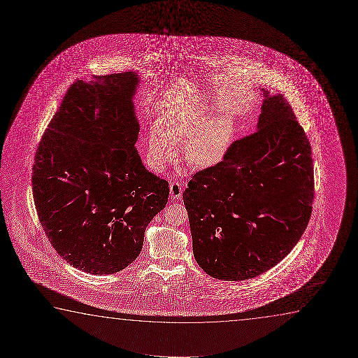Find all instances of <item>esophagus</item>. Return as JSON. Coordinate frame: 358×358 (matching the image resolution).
I'll return each instance as SVG.
<instances>
[{"label":"esophagus","mask_w":358,"mask_h":358,"mask_svg":"<svg viewBox=\"0 0 358 358\" xmlns=\"http://www.w3.org/2000/svg\"><path fill=\"white\" fill-rule=\"evenodd\" d=\"M170 194L173 199H180L182 196V187L178 182H172L170 185Z\"/></svg>","instance_id":"obj_1"}]
</instances>
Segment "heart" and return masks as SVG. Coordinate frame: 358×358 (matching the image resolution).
<instances>
[{"mask_svg":"<svg viewBox=\"0 0 358 358\" xmlns=\"http://www.w3.org/2000/svg\"><path fill=\"white\" fill-rule=\"evenodd\" d=\"M208 116V105L165 110L149 137L148 160L152 169L162 170L176 155L177 145L185 143L183 157L188 165L208 169L220 164L232 143L235 124L229 116L206 120Z\"/></svg>","mask_w":358,"mask_h":358,"instance_id":"heart-1","label":"heart"}]
</instances>
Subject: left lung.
<instances>
[{"instance_id": "obj_1", "label": "left lung", "mask_w": 358, "mask_h": 358, "mask_svg": "<svg viewBox=\"0 0 358 358\" xmlns=\"http://www.w3.org/2000/svg\"><path fill=\"white\" fill-rule=\"evenodd\" d=\"M264 100L257 131L183 192L196 263L225 281L252 279L284 259L312 214V149L281 94Z\"/></svg>"}]
</instances>
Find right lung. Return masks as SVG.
Masks as SVG:
<instances>
[{
  "label": "right lung",
  "mask_w": 358,
  "mask_h": 358,
  "mask_svg": "<svg viewBox=\"0 0 358 358\" xmlns=\"http://www.w3.org/2000/svg\"><path fill=\"white\" fill-rule=\"evenodd\" d=\"M94 78L76 80L67 90L35 152L31 183L56 252L77 269L108 275L137 259L170 189L134 147L138 74Z\"/></svg>",
  "instance_id": "add662e5"
}]
</instances>
